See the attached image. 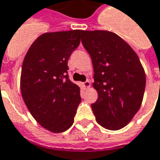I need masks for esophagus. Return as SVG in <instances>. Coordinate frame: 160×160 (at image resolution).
<instances>
[{
  "instance_id": "esophagus-1",
  "label": "esophagus",
  "mask_w": 160,
  "mask_h": 160,
  "mask_svg": "<svg viewBox=\"0 0 160 160\" xmlns=\"http://www.w3.org/2000/svg\"><path fill=\"white\" fill-rule=\"evenodd\" d=\"M83 86L86 88H88L90 86H91V83H90V81L89 80H87V81H85L83 83Z\"/></svg>"
}]
</instances>
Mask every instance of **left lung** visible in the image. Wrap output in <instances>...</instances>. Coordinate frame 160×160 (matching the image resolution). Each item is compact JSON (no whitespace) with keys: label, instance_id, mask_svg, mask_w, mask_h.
Masks as SVG:
<instances>
[{"label":"left lung","instance_id":"obj_1","mask_svg":"<svg viewBox=\"0 0 160 160\" xmlns=\"http://www.w3.org/2000/svg\"><path fill=\"white\" fill-rule=\"evenodd\" d=\"M81 42L93 66L98 99L91 105L97 122L119 130L134 117L142 103L146 74L137 53L109 31H84Z\"/></svg>","mask_w":160,"mask_h":160}]
</instances>
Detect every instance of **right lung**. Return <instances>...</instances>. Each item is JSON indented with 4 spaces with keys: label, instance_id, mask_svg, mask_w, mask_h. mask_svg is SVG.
I'll return each instance as SVG.
<instances>
[{
    "label": "right lung",
    "instance_id": "1",
    "mask_svg": "<svg viewBox=\"0 0 160 160\" xmlns=\"http://www.w3.org/2000/svg\"><path fill=\"white\" fill-rule=\"evenodd\" d=\"M83 30L46 33L33 41L22 63L21 91L41 127L62 132L73 123L81 101L79 86L69 80L68 61Z\"/></svg>",
    "mask_w": 160,
    "mask_h": 160
}]
</instances>
